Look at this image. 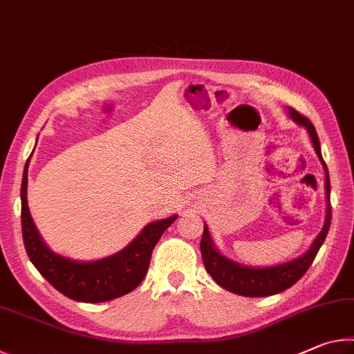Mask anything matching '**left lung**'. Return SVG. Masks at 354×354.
Instances as JSON below:
<instances>
[{
	"label": "left lung",
	"mask_w": 354,
	"mask_h": 354,
	"mask_svg": "<svg viewBox=\"0 0 354 354\" xmlns=\"http://www.w3.org/2000/svg\"><path fill=\"white\" fill-rule=\"evenodd\" d=\"M287 111H289V115L292 117L293 122L301 124V127L308 129L310 142H313V147L315 149L317 156H319L320 162L323 165V170H325V189H326V201H328L326 220H325V225H323V230L320 231V234L317 236L314 243L310 245V248L303 256H299L297 259L289 261L286 263H279V266L266 267V268L242 266V263L227 259L226 256L221 254L220 251L215 248L211 234H209L207 226H205L200 248H201L203 262H205L207 273L211 274L215 283L223 287V289L230 290L232 293H237V295H242V297H268L292 287L304 273L308 272V268L310 267V263L314 262L323 242H325L329 226H331V203H329L331 185H329V175H328L326 164L322 158L319 136L315 133L314 124L310 123L306 117H303L301 113H298L295 109H292V107H289Z\"/></svg>",
	"instance_id": "left-lung-1"
}]
</instances>
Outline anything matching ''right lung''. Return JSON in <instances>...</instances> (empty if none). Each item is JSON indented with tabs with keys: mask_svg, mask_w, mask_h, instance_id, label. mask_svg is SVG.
Here are the masks:
<instances>
[{
	"mask_svg": "<svg viewBox=\"0 0 354 354\" xmlns=\"http://www.w3.org/2000/svg\"><path fill=\"white\" fill-rule=\"evenodd\" d=\"M28 165L29 159L21 181V232L29 259L41 277L65 297L82 303H103L133 292L145 278L156 243L178 215L148 223L128 247L104 259L71 261L48 248L34 225L26 196Z\"/></svg>",
	"mask_w": 354,
	"mask_h": 354,
	"instance_id": "right-lung-1",
	"label": "right lung"
}]
</instances>
